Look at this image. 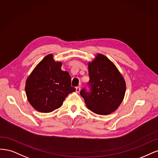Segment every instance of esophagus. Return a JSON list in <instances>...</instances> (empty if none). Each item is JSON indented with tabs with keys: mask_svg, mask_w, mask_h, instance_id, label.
<instances>
[{
	"mask_svg": "<svg viewBox=\"0 0 158 158\" xmlns=\"http://www.w3.org/2000/svg\"><path fill=\"white\" fill-rule=\"evenodd\" d=\"M80 90H81V88L79 86H77V87H76V93H79L80 92Z\"/></svg>",
	"mask_w": 158,
	"mask_h": 158,
	"instance_id": "esophagus-1",
	"label": "esophagus"
}]
</instances>
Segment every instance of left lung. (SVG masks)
I'll return each mask as SVG.
<instances>
[{"label": "left lung", "instance_id": "obj_1", "mask_svg": "<svg viewBox=\"0 0 158 158\" xmlns=\"http://www.w3.org/2000/svg\"><path fill=\"white\" fill-rule=\"evenodd\" d=\"M90 92L81 90L86 107L93 112L106 115L119 108L123 101L126 83L115 64L104 55L97 54L88 64Z\"/></svg>", "mask_w": 158, "mask_h": 158}]
</instances>
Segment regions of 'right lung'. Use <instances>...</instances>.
Wrapping results in <instances>:
<instances>
[{"label": "right lung", "mask_w": 158, "mask_h": 158, "mask_svg": "<svg viewBox=\"0 0 158 158\" xmlns=\"http://www.w3.org/2000/svg\"><path fill=\"white\" fill-rule=\"evenodd\" d=\"M62 63L56 62L50 54L40 61L25 82V93L33 108L41 113L59 108L75 89L71 85L68 72L61 69Z\"/></svg>", "instance_id": "obj_1"}]
</instances>
